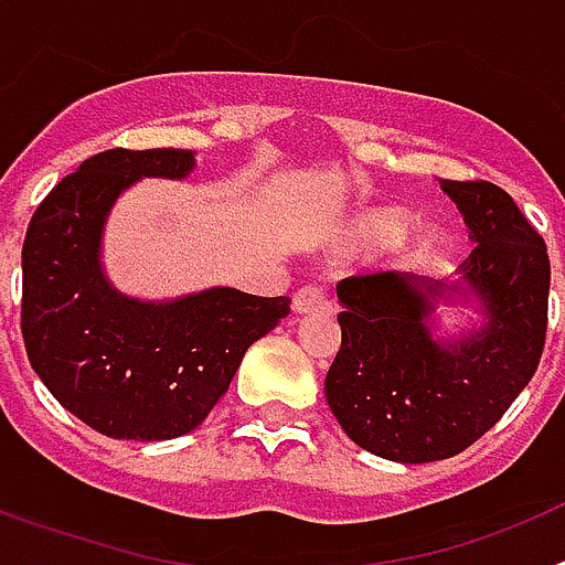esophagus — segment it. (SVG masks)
Here are the masks:
<instances>
[{"mask_svg": "<svg viewBox=\"0 0 565 565\" xmlns=\"http://www.w3.org/2000/svg\"><path fill=\"white\" fill-rule=\"evenodd\" d=\"M326 306H328L326 291H322L319 286H302L297 294H294V311L297 313H311Z\"/></svg>", "mask_w": 565, "mask_h": 565, "instance_id": "34e87169", "label": "esophagus"}]
</instances>
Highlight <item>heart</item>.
Masks as SVG:
<instances>
[{
	"mask_svg": "<svg viewBox=\"0 0 565 565\" xmlns=\"http://www.w3.org/2000/svg\"><path fill=\"white\" fill-rule=\"evenodd\" d=\"M404 228H407V214L402 209L391 206H373L364 209L348 223L344 228V248L348 252H379V248H391L402 239ZM438 243V232L430 226L416 228L413 232V254L433 252Z\"/></svg>",
	"mask_w": 565,
	"mask_h": 565,
	"instance_id": "obj_1",
	"label": "heart"
}]
</instances>
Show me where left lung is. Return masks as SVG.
Wrapping results in <instances>:
<instances>
[{
	"instance_id": "obj_1",
	"label": "left lung",
	"mask_w": 565,
	"mask_h": 565,
	"mask_svg": "<svg viewBox=\"0 0 565 565\" xmlns=\"http://www.w3.org/2000/svg\"><path fill=\"white\" fill-rule=\"evenodd\" d=\"M476 248L461 279L356 274L342 279V344L326 376L331 413L353 444L398 463L458 456L509 411L546 342L548 254L515 201L489 181H441ZM467 290L488 322L461 340L431 333L435 302Z\"/></svg>"
}]
</instances>
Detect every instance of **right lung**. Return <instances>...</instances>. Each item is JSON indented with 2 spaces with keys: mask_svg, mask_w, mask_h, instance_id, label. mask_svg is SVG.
Wrapping results in <instances>:
<instances>
[{
  "mask_svg": "<svg viewBox=\"0 0 565 565\" xmlns=\"http://www.w3.org/2000/svg\"><path fill=\"white\" fill-rule=\"evenodd\" d=\"M192 149H107L39 203L22 246V337L53 398L127 441L192 433L228 391L246 351L291 311L288 297L206 288L143 302L109 286L102 232L138 178H186Z\"/></svg>",
  "mask_w": 565,
  "mask_h": 565,
  "instance_id": "right-lung-1",
  "label": "right lung"
}]
</instances>
